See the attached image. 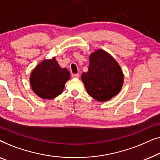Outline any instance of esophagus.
<instances>
[{
  "instance_id": "1",
  "label": "esophagus",
  "mask_w": 160,
  "mask_h": 160,
  "mask_svg": "<svg viewBox=\"0 0 160 160\" xmlns=\"http://www.w3.org/2000/svg\"><path fill=\"white\" fill-rule=\"evenodd\" d=\"M72 77H73V78H79V73H73V74H72Z\"/></svg>"
}]
</instances>
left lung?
Returning <instances> with one entry per match:
<instances>
[{"label": "left lung", "mask_w": 160, "mask_h": 160, "mask_svg": "<svg viewBox=\"0 0 160 160\" xmlns=\"http://www.w3.org/2000/svg\"><path fill=\"white\" fill-rule=\"evenodd\" d=\"M82 81L91 97L105 102L121 90L124 75L115 59L108 52L99 49L89 56L88 71L82 73Z\"/></svg>", "instance_id": "1"}]
</instances>
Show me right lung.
Masks as SVG:
<instances>
[{
	"label": "right lung",
	"mask_w": 160,
	"mask_h": 160,
	"mask_svg": "<svg viewBox=\"0 0 160 160\" xmlns=\"http://www.w3.org/2000/svg\"><path fill=\"white\" fill-rule=\"evenodd\" d=\"M71 75L62 68L55 58L45 60L35 68L30 76V82L35 93L43 99H53L62 92L65 84Z\"/></svg>",
	"instance_id": "1"
}]
</instances>
